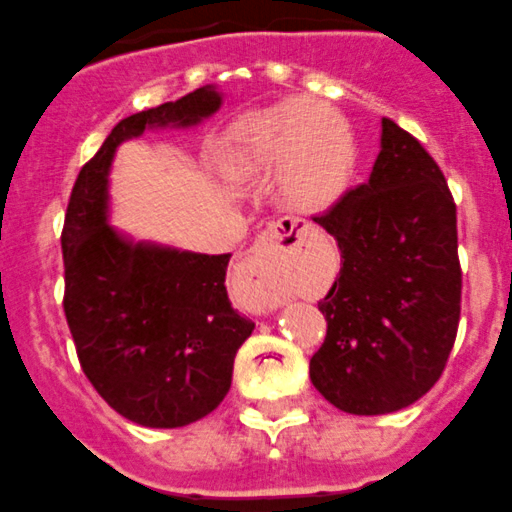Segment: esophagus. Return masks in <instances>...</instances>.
<instances>
[{
    "mask_svg": "<svg viewBox=\"0 0 512 512\" xmlns=\"http://www.w3.org/2000/svg\"><path fill=\"white\" fill-rule=\"evenodd\" d=\"M300 232L302 225L300 220H290V217H282V220L272 222L260 237H257V245L252 250V260L247 265V275L255 282V287L260 290V307L280 305L282 295H285V277H287V265H290L292 252L300 247Z\"/></svg>",
    "mask_w": 512,
    "mask_h": 512,
    "instance_id": "34e87169",
    "label": "esophagus"
}]
</instances>
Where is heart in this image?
<instances>
[{
    "label": "heart",
    "mask_w": 512,
    "mask_h": 512,
    "mask_svg": "<svg viewBox=\"0 0 512 512\" xmlns=\"http://www.w3.org/2000/svg\"><path fill=\"white\" fill-rule=\"evenodd\" d=\"M235 165L262 172L285 165V195L297 207L335 200L352 165L345 122L325 104L287 99L267 112L242 119L232 130Z\"/></svg>",
    "instance_id": "1"
}]
</instances>
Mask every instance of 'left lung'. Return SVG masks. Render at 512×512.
<instances>
[{
    "instance_id": "1",
    "label": "left lung",
    "mask_w": 512,
    "mask_h": 512,
    "mask_svg": "<svg viewBox=\"0 0 512 512\" xmlns=\"http://www.w3.org/2000/svg\"><path fill=\"white\" fill-rule=\"evenodd\" d=\"M372 175L312 217L340 247V275L317 302L327 335L310 380L342 413L408 408L440 380L460 322L458 217L443 170L382 117Z\"/></svg>"
}]
</instances>
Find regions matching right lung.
Listing matches in <instances>:
<instances>
[{"mask_svg":"<svg viewBox=\"0 0 512 512\" xmlns=\"http://www.w3.org/2000/svg\"><path fill=\"white\" fill-rule=\"evenodd\" d=\"M220 102L200 87L122 119L79 170L64 215L62 305L79 365L109 408L145 428H182L212 413L255 322L227 297L230 255L135 245L107 225V172L119 142L147 127L195 124Z\"/></svg>","mask_w":512,"mask_h":512,"instance_id":"obj_1","label":"right lung"}]
</instances>
